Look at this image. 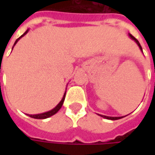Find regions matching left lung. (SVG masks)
Instances as JSON below:
<instances>
[{
	"mask_svg": "<svg viewBox=\"0 0 155 155\" xmlns=\"http://www.w3.org/2000/svg\"><path fill=\"white\" fill-rule=\"evenodd\" d=\"M129 36H130V39H132L133 41H135V42H136V44L138 45V46L140 47V51H142V52H143V50H142V47H141V45H140V42L138 41V40H137L136 38H134V37L133 35H131V34H130V33H129ZM99 115H100V116H101V117H103V118H104V119H106V120H120V119H121V118H123V117H124V116H121V117H111V116H106V115H102V114H99Z\"/></svg>",
	"mask_w": 155,
	"mask_h": 155,
	"instance_id": "left-lung-1",
	"label": "left lung"
}]
</instances>
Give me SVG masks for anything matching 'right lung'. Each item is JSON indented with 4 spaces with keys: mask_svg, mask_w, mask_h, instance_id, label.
Listing matches in <instances>:
<instances>
[{
    "mask_svg": "<svg viewBox=\"0 0 155 155\" xmlns=\"http://www.w3.org/2000/svg\"><path fill=\"white\" fill-rule=\"evenodd\" d=\"M29 31V29L26 31L22 35H21L20 37H19L16 41H15V44H14V45H13V47L15 46V45L18 42V41L20 40V39L21 38V37H23L24 35H25V34H27V32ZM13 47H12V49H13ZM65 93H66V91L64 92V95H63V98L61 99V101H60V103L55 106V107L54 108V109H52L50 111H47V112H45V113H41V114H27V115L30 117H31V118H34V119H40V120H44V119H46V118H49V117L52 116V115H54V114H56L58 111L60 110V109H61V107H62V104H63V103H64V97H65Z\"/></svg>",
    "mask_w": 155,
    "mask_h": 155,
    "instance_id": "obj_1",
    "label": "right lung"
}]
</instances>
